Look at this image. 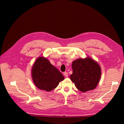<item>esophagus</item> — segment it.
<instances>
[{"mask_svg":"<svg viewBox=\"0 0 124 124\" xmlns=\"http://www.w3.org/2000/svg\"><path fill=\"white\" fill-rule=\"evenodd\" d=\"M63 75L65 76V77H68V73H67V72H63Z\"/></svg>","mask_w":124,"mask_h":124,"instance_id":"esophagus-1","label":"esophagus"}]
</instances>
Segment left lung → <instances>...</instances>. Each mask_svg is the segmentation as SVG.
I'll use <instances>...</instances> for the list:
<instances>
[{"mask_svg": "<svg viewBox=\"0 0 124 124\" xmlns=\"http://www.w3.org/2000/svg\"><path fill=\"white\" fill-rule=\"evenodd\" d=\"M70 79L82 92L94 89L100 79L101 70L98 62L91 57L79 58L72 62Z\"/></svg>", "mask_w": 124, "mask_h": 124, "instance_id": "1", "label": "left lung"}]
</instances>
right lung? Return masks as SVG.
Segmentation results:
<instances>
[{"label":"right lung","mask_w":124,"mask_h":124,"mask_svg":"<svg viewBox=\"0 0 124 124\" xmlns=\"http://www.w3.org/2000/svg\"><path fill=\"white\" fill-rule=\"evenodd\" d=\"M31 76L36 87L47 92L55 89L65 78L62 73L43 57L36 59L31 69Z\"/></svg>","instance_id":"1"}]
</instances>
